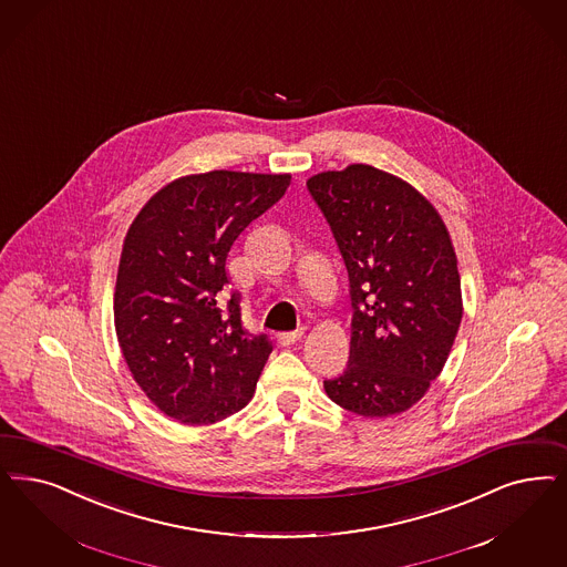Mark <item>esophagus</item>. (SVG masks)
I'll return each instance as SVG.
<instances>
[{"label":"esophagus","instance_id":"esophagus-1","mask_svg":"<svg viewBox=\"0 0 567 567\" xmlns=\"http://www.w3.org/2000/svg\"><path fill=\"white\" fill-rule=\"evenodd\" d=\"M301 334H303V331L280 332L278 343L280 346H293L295 341L301 339Z\"/></svg>","mask_w":567,"mask_h":567}]
</instances>
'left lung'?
Masks as SVG:
<instances>
[{
  "mask_svg": "<svg viewBox=\"0 0 567 567\" xmlns=\"http://www.w3.org/2000/svg\"><path fill=\"white\" fill-rule=\"evenodd\" d=\"M308 190L343 255L353 308L348 369L324 391L371 419L409 411L444 369L463 318L446 224L409 182L372 165L322 172Z\"/></svg>",
  "mask_w": 567,
  "mask_h": 567,
  "instance_id": "obj_1",
  "label": "left lung"
}]
</instances>
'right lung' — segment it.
I'll list each match as a JSON object with an SVG mask.
<instances>
[{
  "label": "right lung",
  "mask_w": 567,
  "mask_h": 567,
  "mask_svg": "<svg viewBox=\"0 0 567 567\" xmlns=\"http://www.w3.org/2000/svg\"><path fill=\"white\" fill-rule=\"evenodd\" d=\"M289 174L215 169L163 186L132 221L115 287V331L140 390L184 425L245 409L272 352L243 329L226 257L238 235L280 200Z\"/></svg>",
  "instance_id": "obj_1"
}]
</instances>
